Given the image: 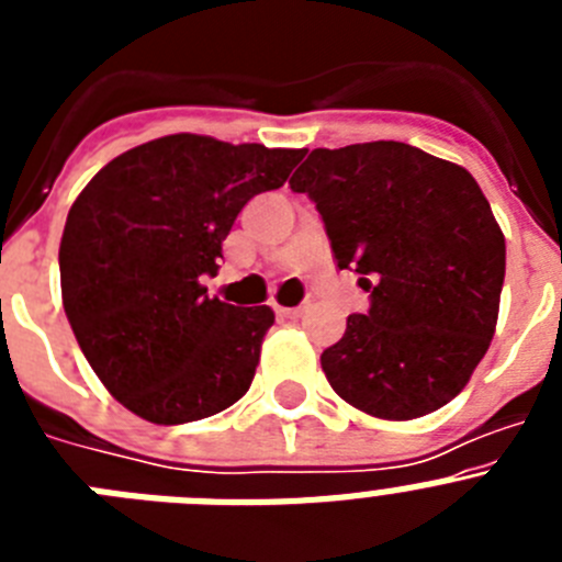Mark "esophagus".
Listing matches in <instances>:
<instances>
[{"mask_svg":"<svg viewBox=\"0 0 562 562\" xmlns=\"http://www.w3.org/2000/svg\"><path fill=\"white\" fill-rule=\"evenodd\" d=\"M310 312V306L301 304V306H276V315L278 317H286V321H295V317H304Z\"/></svg>","mask_w":562,"mask_h":562,"instance_id":"34e87169","label":"esophagus"}]
</instances>
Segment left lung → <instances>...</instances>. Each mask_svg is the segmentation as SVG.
Returning <instances> with one entry per match:
<instances>
[{"mask_svg": "<svg viewBox=\"0 0 562 562\" xmlns=\"http://www.w3.org/2000/svg\"><path fill=\"white\" fill-rule=\"evenodd\" d=\"M290 188L315 202L340 270L371 295L321 355L337 396L376 419L448 405L490 349L504 233L467 168L396 140L315 148Z\"/></svg>", "mask_w": 562, "mask_h": 562, "instance_id": "obj_1", "label": "left lung"}]
</instances>
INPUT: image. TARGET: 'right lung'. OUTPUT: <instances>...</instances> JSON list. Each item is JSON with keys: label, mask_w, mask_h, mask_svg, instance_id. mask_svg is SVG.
Masks as SVG:
<instances>
[{"label": "right lung", "mask_w": 562, "mask_h": 562, "mask_svg": "<svg viewBox=\"0 0 562 562\" xmlns=\"http://www.w3.org/2000/svg\"><path fill=\"white\" fill-rule=\"evenodd\" d=\"M304 148L168 134L114 157L78 193L58 267L67 321L98 380L154 425L231 408L250 389L270 306L207 295L222 241Z\"/></svg>", "instance_id": "right-lung-1"}]
</instances>
